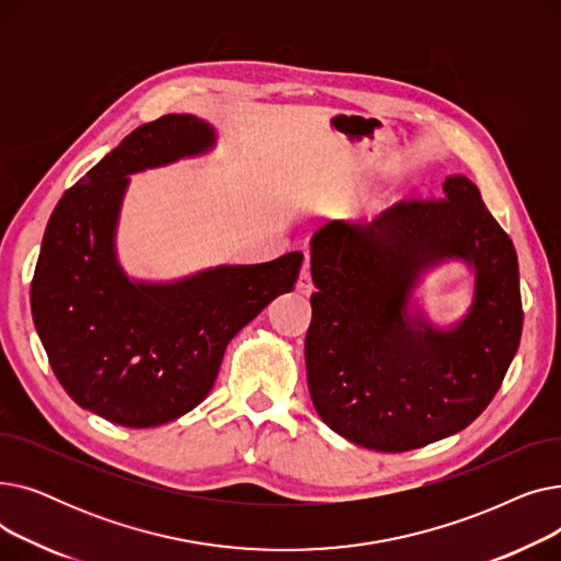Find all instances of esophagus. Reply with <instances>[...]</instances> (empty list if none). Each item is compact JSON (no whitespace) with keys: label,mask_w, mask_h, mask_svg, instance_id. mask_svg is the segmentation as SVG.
Here are the masks:
<instances>
[{"label":"esophagus","mask_w":561,"mask_h":561,"mask_svg":"<svg viewBox=\"0 0 561 561\" xmlns=\"http://www.w3.org/2000/svg\"><path fill=\"white\" fill-rule=\"evenodd\" d=\"M298 290L302 293V296H311L313 284H311V275H309V263H305V268H302V273H300V279H298Z\"/></svg>","instance_id":"obj_1"}]
</instances>
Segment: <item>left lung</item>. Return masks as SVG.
Masks as SVG:
<instances>
[{"instance_id": "left-lung-1", "label": "left lung", "mask_w": 561, "mask_h": 561, "mask_svg": "<svg viewBox=\"0 0 561 561\" xmlns=\"http://www.w3.org/2000/svg\"><path fill=\"white\" fill-rule=\"evenodd\" d=\"M448 260L474 271V300L438 329L413 296ZM311 277L309 393L352 444L423 448L468 427L503 385L523 332L518 259L468 176L450 174L440 199L400 202L368 225L320 227Z\"/></svg>"}]
</instances>
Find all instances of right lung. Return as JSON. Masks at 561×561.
Instances as JSON below:
<instances>
[{
	"instance_id": "obj_1",
	"label": "right lung",
	"mask_w": 561,
	"mask_h": 561,
	"mask_svg": "<svg viewBox=\"0 0 561 561\" xmlns=\"http://www.w3.org/2000/svg\"><path fill=\"white\" fill-rule=\"evenodd\" d=\"M216 129L163 115L131 131L66 191L47 222L32 282V316L66 393L125 427H154L209 396L227 343L282 293L305 254L216 265L172 282H142L117 259L129 174L206 154Z\"/></svg>"
}]
</instances>
